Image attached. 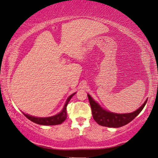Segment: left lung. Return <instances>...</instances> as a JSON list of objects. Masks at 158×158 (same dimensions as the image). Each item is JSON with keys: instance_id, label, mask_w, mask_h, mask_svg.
Masks as SVG:
<instances>
[{"instance_id": "8db88e82", "label": "left lung", "mask_w": 158, "mask_h": 158, "mask_svg": "<svg viewBox=\"0 0 158 158\" xmlns=\"http://www.w3.org/2000/svg\"><path fill=\"white\" fill-rule=\"evenodd\" d=\"M90 107L92 110L93 117L99 125L107 127H121L131 122L143 109L148 100L137 111L129 114H115L103 109L96 101H94L90 95H88Z\"/></svg>"}]
</instances>
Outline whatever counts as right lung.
<instances>
[{"label": "right lung", "mask_w": 158, "mask_h": 158, "mask_svg": "<svg viewBox=\"0 0 158 158\" xmlns=\"http://www.w3.org/2000/svg\"><path fill=\"white\" fill-rule=\"evenodd\" d=\"M75 94H73L68 97V98L67 99L63 109L62 110V111L59 113L57 115L50 116V117H46V118H40V117H34V116L27 115V114H23L26 117L29 118L30 121L33 122L36 124H40V125H57L60 124L66 119L67 118V106H68L69 101L71 99V98Z\"/></svg>", "instance_id": "right-lung-1"}]
</instances>
